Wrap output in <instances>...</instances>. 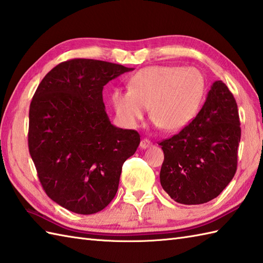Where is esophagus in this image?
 <instances>
[{
    "instance_id": "obj_1",
    "label": "esophagus",
    "mask_w": 263,
    "mask_h": 263,
    "mask_svg": "<svg viewBox=\"0 0 263 263\" xmlns=\"http://www.w3.org/2000/svg\"><path fill=\"white\" fill-rule=\"evenodd\" d=\"M149 147H152V141L148 140V139H142L140 142V148L141 149H147Z\"/></svg>"
}]
</instances>
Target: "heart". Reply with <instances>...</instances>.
I'll return each mask as SVG.
<instances>
[{"instance_id":"heart-1","label":"heart","mask_w":263,"mask_h":263,"mask_svg":"<svg viewBox=\"0 0 263 263\" xmlns=\"http://www.w3.org/2000/svg\"><path fill=\"white\" fill-rule=\"evenodd\" d=\"M204 90V78L197 69L152 65L128 79L127 91L114 90L111 104L123 126L136 127L148 107L154 126L177 132L198 114Z\"/></svg>"}]
</instances>
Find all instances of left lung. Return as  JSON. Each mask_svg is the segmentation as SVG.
Returning a JSON list of instances; mask_svg holds the SVG:
<instances>
[{
  "label": "left lung",
  "mask_w": 263,
  "mask_h": 263,
  "mask_svg": "<svg viewBox=\"0 0 263 263\" xmlns=\"http://www.w3.org/2000/svg\"><path fill=\"white\" fill-rule=\"evenodd\" d=\"M239 140L236 100L224 82L215 81L194 120L159 143L164 152L161 186L182 204L217 198L236 173Z\"/></svg>",
  "instance_id": "left-lung-1"
}]
</instances>
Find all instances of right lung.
<instances>
[{
    "instance_id": "1",
    "label": "right lung",
    "mask_w": 263,
    "mask_h": 263,
    "mask_svg": "<svg viewBox=\"0 0 263 263\" xmlns=\"http://www.w3.org/2000/svg\"><path fill=\"white\" fill-rule=\"evenodd\" d=\"M132 70L98 60L65 61L32 97L28 147L38 178L54 202L76 214L108 205L123 163L140 143L137 131L111 124L103 102L106 83Z\"/></svg>"
}]
</instances>
